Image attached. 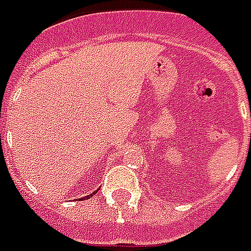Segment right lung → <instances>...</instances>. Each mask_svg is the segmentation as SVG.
Returning <instances> with one entry per match:
<instances>
[{
    "label": "right lung",
    "mask_w": 251,
    "mask_h": 251,
    "mask_svg": "<svg viewBox=\"0 0 251 251\" xmlns=\"http://www.w3.org/2000/svg\"><path fill=\"white\" fill-rule=\"evenodd\" d=\"M97 191H99V189H97ZM97 191H94L93 194H90V195H87V196H86V198H92V196H93V195H96L97 194Z\"/></svg>",
    "instance_id": "1"
}]
</instances>
